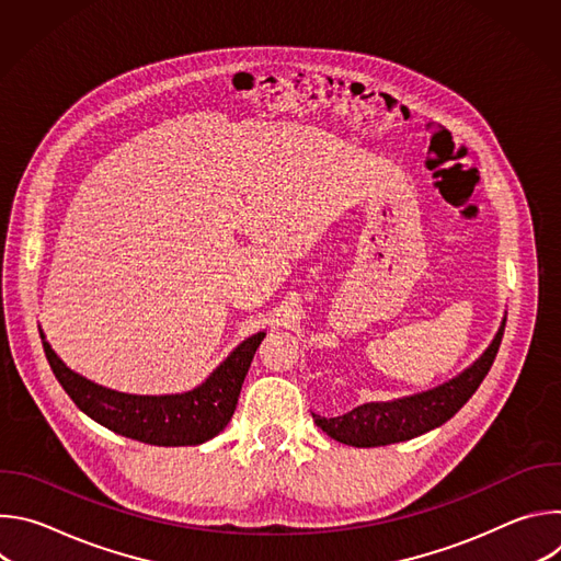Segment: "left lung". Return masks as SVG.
I'll return each mask as SVG.
<instances>
[{"label": "left lung", "mask_w": 561, "mask_h": 561, "mask_svg": "<svg viewBox=\"0 0 561 561\" xmlns=\"http://www.w3.org/2000/svg\"><path fill=\"white\" fill-rule=\"evenodd\" d=\"M504 327L506 319L502 322V329L497 331L493 344L486 348V353L470 368H466L459 377L444 386H437L422 394L397 399V402H370L340 417L327 420L312 415V420L329 437L357 448L388 446L424 435L448 422L468 402L472 392L479 388V383L484 381L497 357L504 337Z\"/></svg>", "instance_id": "1"}]
</instances>
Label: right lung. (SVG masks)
Wrapping results in <instances>:
<instances>
[{
	"label": "right lung",
	"instance_id": "1",
	"mask_svg": "<svg viewBox=\"0 0 561 561\" xmlns=\"http://www.w3.org/2000/svg\"><path fill=\"white\" fill-rule=\"evenodd\" d=\"M42 335V333H39ZM266 333L239 344L226 362L197 388L182 394H126L72 373L42 335L46 359L68 397L108 431L152 444L193 446L213 439L230 422L239 390Z\"/></svg>",
	"mask_w": 561,
	"mask_h": 561
}]
</instances>
